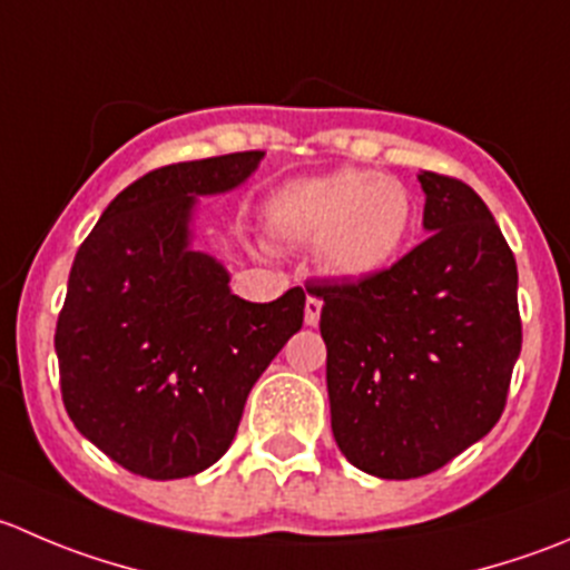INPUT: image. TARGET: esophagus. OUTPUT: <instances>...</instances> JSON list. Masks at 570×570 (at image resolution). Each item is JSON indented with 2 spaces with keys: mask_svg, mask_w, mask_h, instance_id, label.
Here are the masks:
<instances>
[{
  "mask_svg": "<svg viewBox=\"0 0 570 570\" xmlns=\"http://www.w3.org/2000/svg\"><path fill=\"white\" fill-rule=\"evenodd\" d=\"M320 312H323V301H317V297H308L306 314H303L306 325H317L320 323Z\"/></svg>",
  "mask_w": 570,
  "mask_h": 570,
  "instance_id": "34e87169",
  "label": "esophagus"
}]
</instances>
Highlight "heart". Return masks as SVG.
<instances>
[{
  "instance_id": "heart-1",
  "label": "heart",
  "mask_w": 570,
  "mask_h": 570,
  "mask_svg": "<svg viewBox=\"0 0 570 570\" xmlns=\"http://www.w3.org/2000/svg\"><path fill=\"white\" fill-rule=\"evenodd\" d=\"M264 225L281 245L317 242V262L331 278L370 281L409 245L414 200L397 178L347 167L275 189Z\"/></svg>"
}]
</instances>
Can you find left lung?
<instances>
[{
  "label": "left lung",
  "instance_id": "8db88e82",
  "mask_svg": "<svg viewBox=\"0 0 570 570\" xmlns=\"http://www.w3.org/2000/svg\"><path fill=\"white\" fill-rule=\"evenodd\" d=\"M425 239L370 281L308 286L323 301L331 432L351 465L417 479L499 423L521 356L518 267L468 184L420 173Z\"/></svg>",
  "mask_w": 570,
  "mask_h": 570
}]
</instances>
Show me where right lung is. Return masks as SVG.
I'll use <instances>...</instances> for the list:
<instances>
[{
  "label": "right lung",
  "mask_w": 570,
  "mask_h": 570,
  "mask_svg": "<svg viewBox=\"0 0 570 570\" xmlns=\"http://www.w3.org/2000/svg\"><path fill=\"white\" fill-rule=\"evenodd\" d=\"M264 153L169 164L110 200L77 250L55 331L77 432L130 473L186 479L230 449L258 375L303 325L301 286L234 295L195 250L197 197L234 191Z\"/></svg>",
  "instance_id": "add662e5"
}]
</instances>
